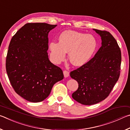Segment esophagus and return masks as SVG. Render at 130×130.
Segmentation results:
<instances>
[{
    "label": "esophagus",
    "mask_w": 130,
    "mask_h": 130,
    "mask_svg": "<svg viewBox=\"0 0 130 130\" xmlns=\"http://www.w3.org/2000/svg\"><path fill=\"white\" fill-rule=\"evenodd\" d=\"M63 75H64L65 77H67L69 76V72L68 71V70H63Z\"/></svg>",
    "instance_id": "1"
}]
</instances>
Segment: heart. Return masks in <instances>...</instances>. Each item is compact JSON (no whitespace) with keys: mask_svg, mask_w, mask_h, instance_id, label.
<instances>
[{"mask_svg":"<svg viewBox=\"0 0 130 130\" xmlns=\"http://www.w3.org/2000/svg\"><path fill=\"white\" fill-rule=\"evenodd\" d=\"M96 47L94 38L91 35H85L73 30L62 32L58 42L53 41L49 45L50 56L54 63L63 61L66 52H69V58L72 64L80 66L89 60Z\"/></svg>","mask_w":130,"mask_h":130,"instance_id":"b5f03b06","label":"heart"}]
</instances>
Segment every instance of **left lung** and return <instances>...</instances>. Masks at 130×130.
I'll return each instance as SVG.
<instances>
[{
  "instance_id": "obj_1",
  "label": "left lung",
  "mask_w": 130,
  "mask_h": 130,
  "mask_svg": "<svg viewBox=\"0 0 130 130\" xmlns=\"http://www.w3.org/2000/svg\"><path fill=\"white\" fill-rule=\"evenodd\" d=\"M102 45L87 63L70 73L78 88L72 98L84 105H93L107 98L120 76L122 55L117 41L109 32L93 29Z\"/></svg>"
}]
</instances>
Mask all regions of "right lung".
<instances>
[{
	"mask_svg": "<svg viewBox=\"0 0 130 130\" xmlns=\"http://www.w3.org/2000/svg\"><path fill=\"white\" fill-rule=\"evenodd\" d=\"M56 26L26 23L10 41L6 72L15 92L28 102L44 100L54 84L63 78L62 69L50 62L47 53L48 34Z\"/></svg>",
	"mask_w": 130,
	"mask_h": 130,
	"instance_id": "add662e5",
	"label": "right lung"
}]
</instances>
